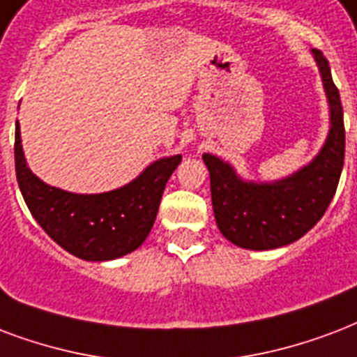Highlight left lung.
Listing matches in <instances>:
<instances>
[{"instance_id": "1", "label": "left lung", "mask_w": 357, "mask_h": 357, "mask_svg": "<svg viewBox=\"0 0 357 357\" xmlns=\"http://www.w3.org/2000/svg\"><path fill=\"white\" fill-rule=\"evenodd\" d=\"M330 102V132L314 159L271 183L245 181L228 162L204 153L217 227L228 241L251 251L294 243L317 225L335 195L344 165V121L328 59L312 50Z\"/></svg>"}]
</instances>
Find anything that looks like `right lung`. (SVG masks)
<instances>
[{
	"label": "right lung",
	"instance_id": "obj_1",
	"mask_svg": "<svg viewBox=\"0 0 357 357\" xmlns=\"http://www.w3.org/2000/svg\"><path fill=\"white\" fill-rule=\"evenodd\" d=\"M181 155L151 162L136 179L100 195H76L45 183L26 165L16 121L15 167L18 187L40 228L65 251L91 262L125 257L146 241L168 178Z\"/></svg>",
	"mask_w": 357,
	"mask_h": 357
}]
</instances>
